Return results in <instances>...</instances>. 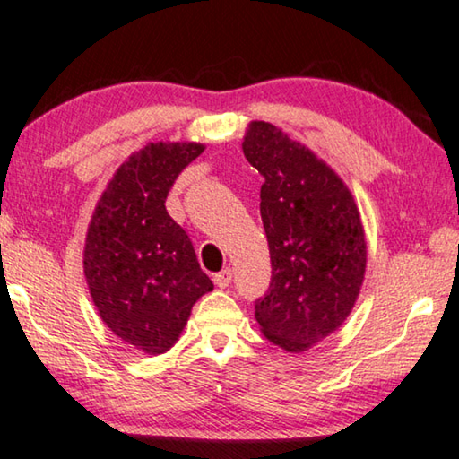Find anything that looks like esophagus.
Masks as SVG:
<instances>
[{"instance_id": "34e87169", "label": "esophagus", "mask_w": 459, "mask_h": 459, "mask_svg": "<svg viewBox=\"0 0 459 459\" xmlns=\"http://www.w3.org/2000/svg\"><path fill=\"white\" fill-rule=\"evenodd\" d=\"M231 279H234V273H231V268H223L221 273H217V274L213 276V282H215L220 289H228Z\"/></svg>"}]
</instances>
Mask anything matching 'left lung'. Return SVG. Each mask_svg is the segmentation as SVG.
Returning a JSON list of instances; mask_svg holds the SVG:
<instances>
[{"label": "left lung", "mask_w": 459, "mask_h": 459, "mask_svg": "<svg viewBox=\"0 0 459 459\" xmlns=\"http://www.w3.org/2000/svg\"><path fill=\"white\" fill-rule=\"evenodd\" d=\"M242 148L264 177L260 215L273 264L256 321L268 342L300 354L354 309L366 274L362 217L340 175L281 127L247 124Z\"/></svg>", "instance_id": "1"}]
</instances>
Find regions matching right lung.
<instances>
[{
	"mask_svg": "<svg viewBox=\"0 0 459 459\" xmlns=\"http://www.w3.org/2000/svg\"><path fill=\"white\" fill-rule=\"evenodd\" d=\"M197 142H150L105 186L82 250V273L109 332L148 356L177 343L193 305L213 290L186 231L164 201Z\"/></svg>",
	"mask_w": 459,
	"mask_h": 459,
	"instance_id": "right-lung-1",
	"label": "right lung"
}]
</instances>
